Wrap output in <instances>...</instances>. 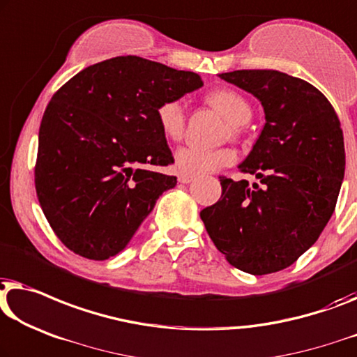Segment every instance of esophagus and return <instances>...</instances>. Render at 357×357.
<instances>
[{
    "label": "esophagus",
    "instance_id": "esophagus-1",
    "mask_svg": "<svg viewBox=\"0 0 357 357\" xmlns=\"http://www.w3.org/2000/svg\"><path fill=\"white\" fill-rule=\"evenodd\" d=\"M193 180V175H187V174H180L178 175V182L180 183H190Z\"/></svg>",
    "mask_w": 357,
    "mask_h": 357
}]
</instances>
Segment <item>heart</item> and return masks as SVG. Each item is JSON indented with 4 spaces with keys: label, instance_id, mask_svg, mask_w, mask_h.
Instances as JSON below:
<instances>
[{
    "label": "heart",
    "instance_id": "heart-1",
    "mask_svg": "<svg viewBox=\"0 0 357 357\" xmlns=\"http://www.w3.org/2000/svg\"><path fill=\"white\" fill-rule=\"evenodd\" d=\"M206 101L229 121L236 130L251 119V105L238 91L231 89H215L206 95ZM185 107L178 100H166L156 107V122L159 130L167 140L177 142L185 130ZM236 161V153L231 148L206 149L198 146H182L175 153V166L182 174L204 175L220 167L231 166Z\"/></svg>",
    "mask_w": 357,
    "mask_h": 357
}]
</instances>
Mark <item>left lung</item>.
I'll use <instances>...</instances> for the list:
<instances>
[{
  "label": "left lung",
  "mask_w": 357,
  "mask_h": 357,
  "mask_svg": "<svg viewBox=\"0 0 357 357\" xmlns=\"http://www.w3.org/2000/svg\"><path fill=\"white\" fill-rule=\"evenodd\" d=\"M220 79L264 107V128L240 164L262 187L220 175V199L199 215L229 264L266 275L290 267L332 217L344 175L343 130L330 101L306 80L272 69Z\"/></svg>",
  "instance_id": "obj_1"
}]
</instances>
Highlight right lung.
I'll return each instance as SVG.
<instances>
[{
    "instance_id": "right-lung-1",
    "label": "right lung",
    "mask_w": 357,
    "mask_h": 357,
    "mask_svg": "<svg viewBox=\"0 0 357 357\" xmlns=\"http://www.w3.org/2000/svg\"><path fill=\"white\" fill-rule=\"evenodd\" d=\"M199 86L195 72L117 56L54 93L40 123L35 190L64 246L93 261L127 246L156 199L177 183L143 167L174 164L156 107Z\"/></svg>"
}]
</instances>
